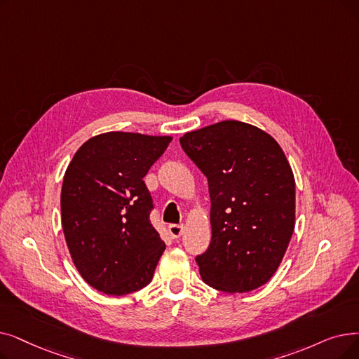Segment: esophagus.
Wrapping results in <instances>:
<instances>
[{"instance_id":"1","label":"esophagus","mask_w":359,"mask_h":359,"mask_svg":"<svg viewBox=\"0 0 359 359\" xmlns=\"http://www.w3.org/2000/svg\"><path fill=\"white\" fill-rule=\"evenodd\" d=\"M183 230H184V227L182 224H170L168 226V231H170V235L173 239L180 238L183 235Z\"/></svg>"}]
</instances>
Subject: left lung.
Wrapping results in <instances>:
<instances>
[{
  "mask_svg": "<svg viewBox=\"0 0 359 359\" xmlns=\"http://www.w3.org/2000/svg\"><path fill=\"white\" fill-rule=\"evenodd\" d=\"M180 145L208 179L211 242L196 257L202 280L229 293L266 285L294 230V177L283 149L238 120L184 133Z\"/></svg>",
  "mask_w": 359,
  "mask_h": 359,
  "instance_id": "left-lung-1",
  "label": "left lung"
}]
</instances>
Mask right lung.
<instances>
[{
	"mask_svg": "<svg viewBox=\"0 0 359 359\" xmlns=\"http://www.w3.org/2000/svg\"><path fill=\"white\" fill-rule=\"evenodd\" d=\"M171 136L107 132L76 151L61 188V226L74 267L97 290L121 296L145 287L165 243L149 222L144 177Z\"/></svg>",
	"mask_w": 359,
	"mask_h": 359,
	"instance_id": "1",
	"label": "right lung"
}]
</instances>
